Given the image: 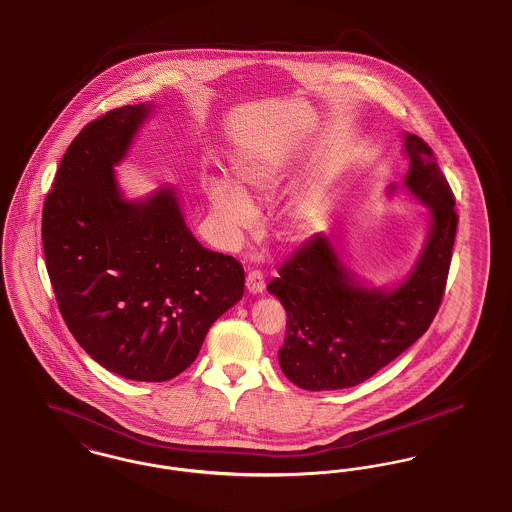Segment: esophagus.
<instances>
[{
	"mask_svg": "<svg viewBox=\"0 0 512 512\" xmlns=\"http://www.w3.org/2000/svg\"><path fill=\"white\" fill-rule=\"evenodd\" d=\"M246 289H248L250 295H260V293H264L266 281H264L262 271H250V273L246 275Z\"/></svg>",
	"mask_w": 512,
	"mask_h": 512,
	"instance_id": "esophagus-1",
	"label": "esophagus"
}]
</instances>
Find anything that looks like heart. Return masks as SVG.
<instances>
[{
	"instance_id": "b5f03b06",
	"label": "heart",
	"mask_w": 512,
	"mask_h": 512,
	"mask_svg": "<svg viewBox=\"0 0 512 512\" xmlns=\"http://www.w3.org/2000/svg\"><path fill=\"white\" fill-rule=\"evenodd\" d=\"M293 162L285 154H271L237 165L239 185L210 177L204 183V196L210 208L217 235L225 243H235L256 221L254 204L279 200L291 183ZM322 206L316 198H300L287 206L279 217V235L287 243L306 241L322 221Z\"/></svg>"
}]
</instances>
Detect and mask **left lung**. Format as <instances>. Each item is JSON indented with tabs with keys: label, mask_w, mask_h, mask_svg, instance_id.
Instances as JSON below:
<instances>
[{
	"label": "left lung",
	"mask_w": 512,
	"mask_h": 512,
	"mask_svg": "<svg viewBox=\"0 0 512 512\" xmlns=\"http://www.w3.org/2000/svg\"><path fill=\"white\" fill-rule=\"evenodd\" d=\"M403 190L428 208L424 246L401 281L374 287L347 266L335 231L302 244L268 285L287 312L283 374L306 391L354 387L414 345L441 304L457 235L455 196L420 136L404 133Z\"/></svg>",
	"instance_id": "left-lung-1"
}]
</instances>
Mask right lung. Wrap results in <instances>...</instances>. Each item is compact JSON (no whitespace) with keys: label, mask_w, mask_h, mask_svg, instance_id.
Listing matches in <instances>:
<instances>
[{"label":"right lung","mask_w":512,"mask_h":512,"mask_svg":"<svg viewBox=\"0 0 512 512\" xmlns=\"http://www.w3.org/2000/svg\"><path fill=\"white\" fill-rule=\"evenodd\" d=\"M154 104L88 123L67 148L42 214L46 268L69 331L92 360L133 381H167L244 293V269L190 233L179 192L127 198L123 162Z\"/></svg>","instance_id":"right-lung-1"}]
</instances>
